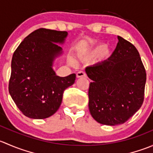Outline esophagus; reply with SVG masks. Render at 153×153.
<instances>
[{"instance_id": "1", "label": "esophagus", "mask_w": 153, "mask_h": 153, "mask_svg": "<svg viewBox=\"0 0 153 153\" xmlns=\"http://www.w3.org/2000/svg\"><path fill=\"white\" fill-rule=\"evenodd\" d=\"M76 76L77 78H86V74L84 72V71H79V72H77Z\"/></svg>"}]
</instances>
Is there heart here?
<instances>
[{"instance_id": "1", "label": "heart", "mask_w": 153, "mask_h": 153, "mask_svg": "<svg viewBox=\"0 0 153 153\" xmlns=\"http://www.w3.org/2000/svg\"><path fill=\"white\" fill-rule=\"evenodd\" d=\"M99 54L100 58H101V60L106 59V58L109 56V49H106V44H101L95 46V47L92 48L89 52H88L84 57L86 58H93V57H95L96 55H99ZM72 63H74V61H72Z\"/></svg>"}]
</instances>
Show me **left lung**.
<instances>
[{
    "mask_svg": "<svg viewBox=\"0 0 153 153\" xmlns=\"http://www.w3.org/2000/svg\"><path fill=\"white\" fill-rule=\"evenodd\" d=\"M110 58L86 68L92 80L89 109L94 119L109 126L126 122L141 108L146 73L135 46L121 37Z\"/></svg>",
    "mask_w": 153,
    "mask_h": 153,
    "instance_id": "left-lung-1",
    "label": "left lung"
}]
</instances>
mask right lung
<instances>
[{
	"mask_svg": "<svg viewBox=\"0 0 153 153\" xmlns=\"http://www.w3.org/2000/svg\"><path fill=\"white\" fill-rule=\"evenodd\" d=\"M66 31L36 29L24 38L12 59L9 92L25 116L44 119L53 115L61 104L64 90L75 83L76 75H55V58L62 53Z\"/></svg>",
	"mask_w": 153,
	"mask_h": 153,
	"instance_id": "right-lung-1",
	"label": "right lung"
}]
</instances>
